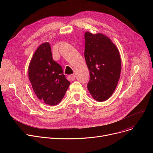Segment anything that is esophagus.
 <instances>
[{
	"label": "esophagus",
	"mask_w": 153,
	"mask_h": 153,
	"mask_svg": "<svg viewBox=\"0 0 153 153\" xmlns=\"http://www.w3.org/2000/svg\"><path fill=\"white\" fill-rule=\"evenodd\" d=\"M68 79L69 80V81H73L75 80V75L74 74H72V75H70L68 77Z\"/></svg>",
	"instance_id": "obj_1"
}]
</instances>
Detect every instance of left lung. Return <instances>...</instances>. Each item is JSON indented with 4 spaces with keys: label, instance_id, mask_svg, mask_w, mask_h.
<instances>
[{
    "label": "left lung",
    "instance_id": "left-lung-1",
    "mask_svg": "<svg viewBox=\"0 0 153 153\" xmlns=\"http://www.w3.org/2000/svg\"><path fill=\"white\" fill-rule=\"evenodd\" d=\"M84 57L90 78L87 88L97 101L107 100L114 93L121 72V59L116 46L106 36L85 32Z\"/></svg>",
    "mask_w": 153,
    "mask_h": 153
}]
</instances>
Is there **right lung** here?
Segmentation results:
<instances>
[{
  "label": "right lung",
  "mask_w": 153,
  "mask_h": 153,
  "mask_svg": "<svg viewBox=\"0 0 153 153\" xmlns=\"http://www.w3.org/2000/svg\"><path fill=\"white\" fill-rule=\"evenodd\" d=\"M28 77L37 97L50 105H56L64 97L70 85L62 67L53 59L50 44L40 45L28 68Z\"/></svg>",
  "instance_id": "obj_1"
}]
</instances>
